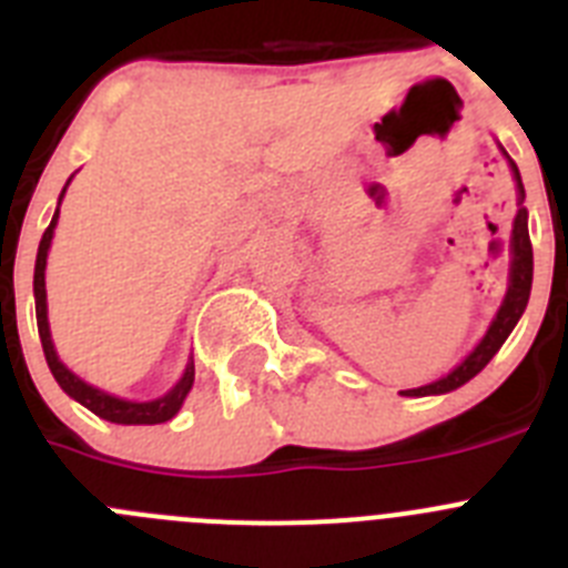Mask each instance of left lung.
<instances>
[{
  "mask_svg": "<svg viewBox=\"0 0 568 568\" xmlns=\"http://www.w3.org/2000/svg\"><path fill=\"white\" fill-rule=\"evenodd\" d=\"M504 155L509 159V153L504 150ZM509 168L515 173V182H518V215H515V224H511V264H509V290H506V298L500 304L498 315L491 318L489 329L480 338V344L455 366L453 373L444 375V378L433 381V384L418 386V389H404L400 395H409V398H420V395H444L453 393L458 386H464L466 381H471L475 375L495 358L504 341L509 338V333L515 329V324L524 315L526 304H529V293H531V241H529V213L524 207V182H520V170L518 164L509 159Z\"/></svg>",
  "mask_w": 568,
  "mask_h": 568,
  "instance_id": "obj_1",
  "label": "left lung"
}]
</instances>
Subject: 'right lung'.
Wrapping results in <instances>:
<instances>
[{
    "mask_svg": "<svg viewBox=\"0 0 568 568\" xmlns=\"http://www.w3.org/2000/svg\"><path fill=\"white\" fill-rule=\"evenodd\" d=\"M68 184H64V190H68ZM64 190H62V195H59V204H62V199H64ZM57 222H59V207H57V213H53V219H50L42 241H39L37 270H33V295H37L39 338H42L44 361H48L50 373H53L57 384L62 386L70 398L79 400L82 406H88L90 413L99 415V418H104V420H110V424H128V426L130 424H164V420H170L175 413H179V409H182L184 398H187V393L193 389V378H195L193 358H190L187 366H184V375L179 378V384H175L168 395H162V398H155V400L115 398V395L102 393V389H97V386L84 384L79 375L70 373L68 366L59 361L57 349H53V341H50L48 293H44V267H48V250H50V241H53Z\"/></svg>",
    "mask_w": 568,
    "mask_h": 568,
    "instance_id": "1",
    "label": "right lung"
}]
</instances>
